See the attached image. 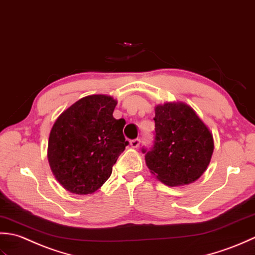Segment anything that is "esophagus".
<instances>
[{
  "label": "esophagus",
  "instance_id": "34e87169",
  "mask_svg": "<svg viewBox=\"0 0 255 255\" xmlns=\"http://www.w3.org/2000/svg\"><path fill=\"white\" fill-rule=\"evenodd\" d=\"M139 143H141L139 138H135L129 142V145H131V147H133V148H137L139 146Z\"/></svg>",
  "mask_w": 255,
  "mask_h": 255
}]
</instances>
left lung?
Listing matches in <instances>:
<instances>
[{
    "instance_id": "8db88e82",
    "label": "left lung",
    "mask_w": 255,
    "mask_h": 255,
    "mask_svg": "<svg viewBox=\"0 0 255 255\" xmlns=\"http://www.w3.org/2000/svg\"><path fill=\"white\" fill-rule=\"evenodd\" d=\"M154 146L145 154L149 171L163 184L194 183L205 173L214 153L210 129L185 102L155 107Z\"/></svg>"
}]
</instances>
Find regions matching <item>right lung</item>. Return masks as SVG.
<instances>
[{
    "instance_id": "1",
    "label": "right lung",
    "mask_w": 255,
    "mask_h": 255,
    "mask_svg": "<svg viewBox=\"0 0 255 255\" xmlns=\"http://www.w3.org/2000/svg\"><path fill=\"white\" fill-rule=\"evenodd\" d=\"M117 103L107 95L81 98L51 128L48 163L56 180L71 194L88 195L100 188L128 144L123 135L126 121L113 118Z\"/></svg>"
}]
</instances>
